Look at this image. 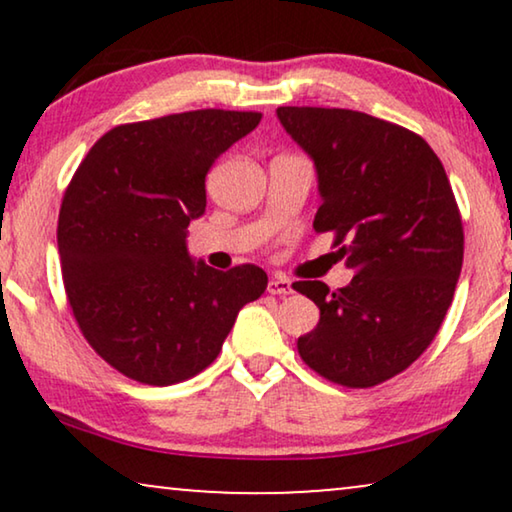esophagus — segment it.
<instances>
[{"label":"esophagus","instance_id":"esophagus-1","mask_svg":"<svg viewBox=\"0 0 512 512\" xmlns=\"http://www.w3.org/2000/svg\"><path fill=\"white\" fill-rule=\"evenodd\" d=\"M268 293H272V296H289V293H293V284L286 277H272L268 282Z\"/></svg>","mask_w":512,"mask_h":512}]
</instances>
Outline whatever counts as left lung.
Listing matches in <instances>:
<instances>
[{
    "label": "left lung",
    "mask_w": 512,
    "mask_h": 512,
    "mask_svg": "<svg viewBox=\"0 0 512 512\" xmlns=\"http://www.w3.org/2000/svg\"><path fill=\"white\" fill-rule=\"evenodd\" d=\"M279 123L314 160L317 233L356 275L331 291L296 282L319 324L298 338L314 373L368 389L403 373L436 338L464 261V228L440 158L415 132L352 109L279 107Z\"/></svg>",
    "instance_id": "left-lung-1"
}]
</instances>
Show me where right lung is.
<instances>
[{
    "label": "right lung",
    "mask_w": 512,
    "mask_h": 512,
    "mask_svg": "<svg viewBox=\"0 0 512 512\" xmlns=\"http://www.w3.org/2000/svg\"><path fill=\"white\" fill-rule=\"evenodd\" d=\"M258 123V111L198 109L116 125L69 181L58 219L69 307L88 345L130 380L198 375L268 286L258 265L214 270L186 249L209 167Z\"/></svg>",
    "instance_id": "1"
}]
</instances>
